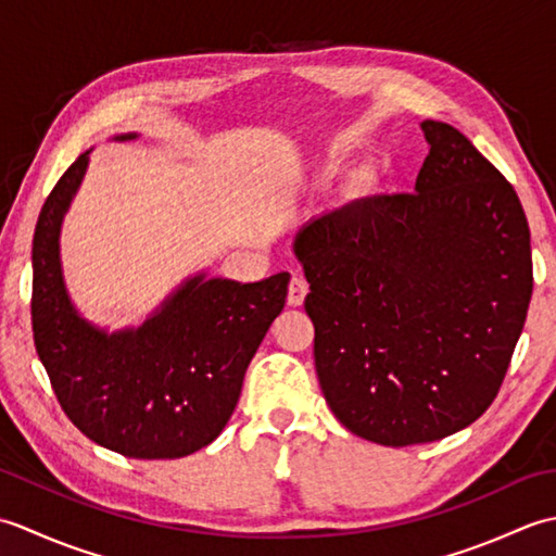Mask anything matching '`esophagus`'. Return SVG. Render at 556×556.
<instances>
[{
	"instance_id": "obj_1",
	"label": "esophagus",
	"mask_w": 556,
	"mask_h": 556,
	"mask_svg": "<svg viewBox=\"0 0 556 556\" xmlns=\"http://www.w3.org/2000/svg\"><path fill=\"white\" fill-rule=\"evenodd\" d=\"M305 296H308V281H305L303 275H293L289 281V303L301 305Z\"/></svg>"
}]
</instances>
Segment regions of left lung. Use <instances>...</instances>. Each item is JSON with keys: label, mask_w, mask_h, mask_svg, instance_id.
I'll use <instances>...</instances> for the list:
<instances>
[{"label": "left lung", "mask_w": 556, "mask_h": 556, "mask_svg": "<svg viewBox=\"0 0 556 556\" xmlns=\"http://www.w3.org/2000/svg\"><path fill=\"white\" fill-rule=\"evenodd\" d=\"M422 131L416 191L353 200L293 245L327 404L384 446L442 440L490 408L533 296L514 186L454 126Z\"/></svg>", "instance_id": "left-lung-1"}]
</instances>
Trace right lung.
<instances>
[{
  "mask_svg": "<svg viewBox=\"0 0 556 556\" xmlns=\"http://www.w3.org/2000/svg\"><path fill=\"white\" fill-rule=\"evenodd\" d=\"M86 167L83 152L47 195L35 227V349L59 406L88 440L128 458L188 456L231 418L248 363L285 308L289 275L255 285L200 275L143 327L98 332L71 308L56 243Z\"/></svg>",
  "mask_w": 556,
  "mask_h": 556,
  "instance_id": "add662e5",
  "label": "right lung"
}]
</instances>
